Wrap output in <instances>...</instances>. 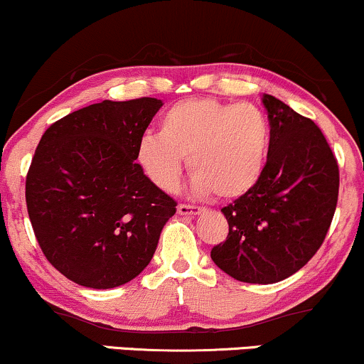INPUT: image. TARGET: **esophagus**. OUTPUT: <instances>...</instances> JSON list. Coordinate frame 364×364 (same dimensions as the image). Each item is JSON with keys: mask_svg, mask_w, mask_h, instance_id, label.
Segmentation results:
<instances>
[{"mask_svg": "<svg viewBox=\"0 0 364 364\" xmlns=\"http://www.w3.org/2000/svg\"><path fill=\"white\" fill-rule=\"evenodd\" d=\"M204 209L199 206H191V204H178L177 206V213L182 216H196L199 213H203Z\"/></svg>", "mask_w": 364, "mask_h": 364, "instance_id": "1", "label": "esophagus"}]
</instances>
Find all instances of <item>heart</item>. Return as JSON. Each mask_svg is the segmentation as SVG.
<instances>
[{
    "instance_id": "obj_1",
    "label": "heart",
    "mask_w": 364,
    "mask_h": 364,
    "mask_svg": "<svg viewBox=\"0 0 364 364\" xmlns=\"http://www.w3.org/2000/svg\"><path fill=\"white\" fill-rule=\"evenodd\" d=\"M269 143L271 127L259 107L189 98L164 114L160 136L144 134L138 141L134 160L153 186L172 192L181 182L187 158L196 189L235 199L259 182Z\"/></svg>"
}]
</instances>
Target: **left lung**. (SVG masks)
<instances>
[{
	"label": "left lung",
	"mask_w": 364,
	"mask_h": 364,
	"mask_svg": "<svg viewBox=\"0 0 364 364\" xmlns=\"http://www.w3.org/2000/svg\"><path fill=\"white\" fill-rule=\"evenodd\" d=\"M271 124L266 168L249 192L221 211L228 237L213 247L221 271L243 283L286 279L317 254L339 198V165L311 119L264 95Z\"/></svg>",
	"instance_id": "left-lung-1"
}]
</instances>
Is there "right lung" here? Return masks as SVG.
Instances as JSON below:
<instances>
[{
	"mask_svg": "<svg viewBox=\"0 0 364 364\" xmlns=\"http://www.w3.org/2000/svg\"><path fill=\"white\" fill-rule=\"evenodd\" d=\"M160 107L149 97L104 100L64 115L38 141L25 181L28 218L46 259L73 283H129L177 211L134 160Z\"/></svg>",
	"mask_w": 364,
	"mask_h": 364,
	"instance_id": "obj_1",
	"label": "right lung"
}]
</instances>
